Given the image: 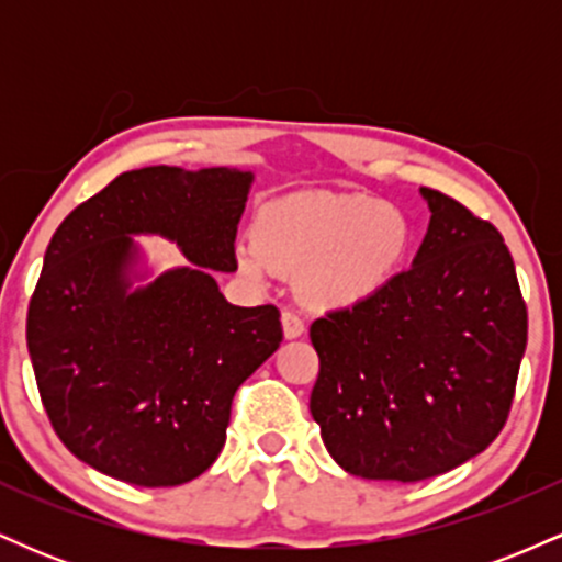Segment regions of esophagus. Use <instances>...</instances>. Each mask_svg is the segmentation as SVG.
Wrapping results in <instances>:
<instances>
[{"mask_svg":"<svg viewBox=\"0 0 562 562\" xmlns=\"http://www.w3.org/2000/svg\"><path fill=\"white\" fill-rule=\"evenodd\" d=\"M280 319H282V335H285L288 340L301 338L303 330H306V325H303V319L295 312H282Z\"/></svg>","mask_w":562,"mask_h":562,"instance_id":"1","label":"esophagus"}]
</instances>
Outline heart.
Returning a JSON list of instances; mask_svg holds the SVG:
<instances>
[{"instance_id": "1", "label": "heart", "mask_w": 562, "mask_h": 562, "mask_svg": "<svg viewBox=\"0 0 562 562\" xmlns=\"http://www.w3.org/2000/svg\"><path fill=\"white\" fill-rule=\"evenodd\" d=\"M412 227L402 209L367 195L299 192L259 211L254 243L237 245V267L254 282L272 269L300 274L306 299L351 308L389 288L409 254Z\"/></svg>"}]
</instances>
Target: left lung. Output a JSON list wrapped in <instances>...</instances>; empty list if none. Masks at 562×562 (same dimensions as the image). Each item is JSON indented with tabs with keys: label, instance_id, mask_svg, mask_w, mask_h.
<instances>
[{
	"label": "left lung",
	"instance_id": "obj_1",
	"mask_svg": "<svg viewBox=\"0 0 562 562\" xmlns=\"http://www.w3.org/2000/svg\"><path fill=\"white\" fill-rule=\"evenodd\" d=\"M430 222L406 272L312 325V409L346 473L415 483L481 454L507 420L528 314L492 224L420 187Z\"/></svg>",
	"mask_w": 562,
	"mask_h": 562
}]
</instances>
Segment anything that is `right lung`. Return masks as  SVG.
Masks as SVG:
<instances>
[{
  "label": "right lung",
  "mask_w": 562,
  "mask_h": 562,
  "mask_svg": "<svg viewBox=\"0 0 562 562\" xmlns=\"http://www.w3.org/2000/svg\"><path fill=\"white\" fill-rule=\"evenodd\" d=\"M256 173L145 166L63 218L29 306L31 364L60 441L134 486H179L214 465L235 391L280 348V312L235 306V235ZM134 236L188 261L159 270Z\"/></svg>",
  "instance_id": "obj_1"
}]
</instances>
